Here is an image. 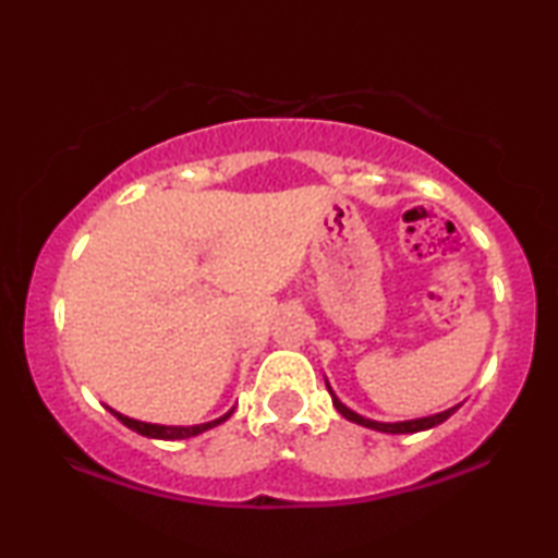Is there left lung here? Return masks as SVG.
Here are the masks:
<instances>
[{
  "mask_svg": "<svg viewBox=\"0 0 558 558\" xmlns=\"http://www.w3.org/2000/svg\"><path fill=\"white\" fill-rule=\"evenodd\" d=\"M325 386H327V391H330V396H332L335 409H338L340 414L348 418V422L361 424V426H365V429L386 432V434H414V432H426V429H432V426H437V424H441V422H447V418L452 416L457 409H460V403H457V407L447 409V411H439V414L422 416V418H409V422H373V418H365V416H361V414H355L353 409H348L345 403H342V401L338 399V396H335V391L330 388V384H327V378H325Z\"/></svg>",
  "mask_w": 558,
  "mask_h": 558,
  "instance_id": "1",
  "label": "left lung"
}]
</instances>
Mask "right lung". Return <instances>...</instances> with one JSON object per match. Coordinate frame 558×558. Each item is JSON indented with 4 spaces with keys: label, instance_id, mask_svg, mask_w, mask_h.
I'll return each instance as SVG.
<instances>
[{
    "label": "right lung",
    "instance_id": "1",
    "mask_svg": "<svg viewBox=\"0 0 558 558\" xmlns=\"http://www.w3.org/2000/svg\"><path fill=\"white\" fill-rule=\"evenodd\" d=\"M109 411H111L113 416L119 418L121 424L129 426V429L136 432V434H142V437H149V439H167V441L197 437V434H203V432L213 429V426L223 424L226 418L233 414V409H231V411H226L223 416L213 418V422H205V424H195V426H167V424H149V422H140V418H129V416H124V414H119V411H113L111 407H109Z\"/></svg>",
    "mask_w": 558,
    "mask_h": 558
}]
</instances>
